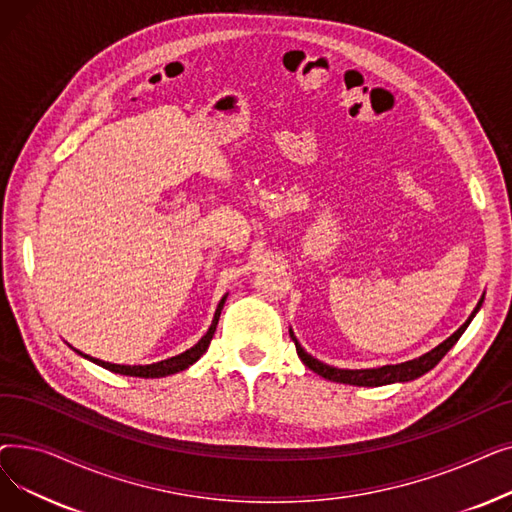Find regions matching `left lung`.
<instances>
[{"label":"left lung","mask_w":512,"mask_h":512,"mask_svg":"<svg viewBox=\"0 0 512 512\" xmlns=\"http://www.w3.org/2000/svg\"><path fill=\"white\" fill-rule=\"evenodd\" d=\"M483 297H486V292H483ZM483 297L479 299L477 307L473 309V313L467 317L465 324L456 330L452 336H448L444 342H440L436 348H432V351L417 357V359H411V361H405V363H398V365H384V367H373V369H338V367H332L324 361H319L315 357H311L305 348L301 346V342L297 340V336H294L292 328L288 330L290 332V338L294 340V346H297V353L301 357V361L317 375H321V378H326L330 382H338V384H351V386H365V388H375V386H386V384H396V382H411V380H417L421 378L423 373H427L429 369H434L442 357L450 351V348L456 344V340H459L463 336V332L469 328L471 319L475 317V313L481 309V303H483Z\"/></svg>","instance_id":"1"}]
</instances>
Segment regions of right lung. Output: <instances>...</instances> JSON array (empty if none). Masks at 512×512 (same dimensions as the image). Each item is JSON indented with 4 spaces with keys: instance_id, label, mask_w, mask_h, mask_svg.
Returning a JSON list of instances; mask_svg holds the SVG:
<instances>
[{
    "instance_id": "add662e5",
    "label": "right lung",
    "mask_w": 512,
    "mask_h": 512,
    "mask_svg": "<svg viewBox=\"0 0 512 512\" xmlns=\"http://www.w3.org/2000/svg\"><path fill=\"white\" fill-rule=\"evenodd\" d=\"M226 299H228V292L224 294L222 301L218 303V309H215V313H213L211 326H209V330L205 332V336H203L195 346H191V348H188V351H184V353H180V355H176V357H170V359H164V361H157V363H151V365H118V363H107V361L89 357V355H85V353L76 351V348H74V351H76L80 357H85V359H89L91 363H95V365H99V367H103V369H107V371H112V373L130 375V378H145V380H147V378H166V375H172V373H178V371H182V369H188V367H191L193 363H197V361L203 357V353L209 348V342H211V338H213V334H215V328H218V321H220V315H222V309H224Z\"/></svg>"
}]
</instances>
